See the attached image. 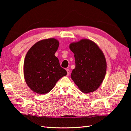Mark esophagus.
<instances>
[{
  "label": "esophagus",
  "mask_w": 131,
  "mask_h": 131,
  "mask_svg": "<svg viewBox=\"0 0 131 131\" xmlns=\"http://www.w3.org/2000/svg\"><path fill=\"white\" fill-rule=\"evenodd\" d=\"M66 71H67V75H69L70 74V70L69 69H66Z\"/></svg>",
  "instance_id": "1"
}]
</instances>
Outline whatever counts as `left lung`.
I'll return each mask as SVG.
<instances>
[{
  "mask_svg": "<svg viewBox=\"0 0 131 131\" xmlns=\"http://www.w3.org/2000/svg\"><path fill=\"white\" fill-rule=\"evenodd\" d=\"M69 48L75 60V68L71 74L72 80L83 93L96 91L106 72L104 53L94 41L87 39L71 43Z\"/></svg>",
  "mask_w": 131,
  "mask_h": 131,
  "instance_id": "8db88e82",
  "label": "left lung"
}]
</instances>
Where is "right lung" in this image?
Instances as JSON below:
<instances>
[{
	"label": "right lung",
	"mask_w": 131,
	"mask_h": 131,
	"mask_svg": "<svg viewBox=\"0 0 131 131\" xmlns=\"http://www.w3.org/2000/svg\"><path fill=\"white\" fill-rule=\"evenodd\" d=\"M58 46L56 39H46L38 41L27 52L24 63V78L28 87L35 93L49 92L58 80L67 74L54 56Z\"/></svg>",
	"instance_id": "right-lung-1"
}]
</instances>
